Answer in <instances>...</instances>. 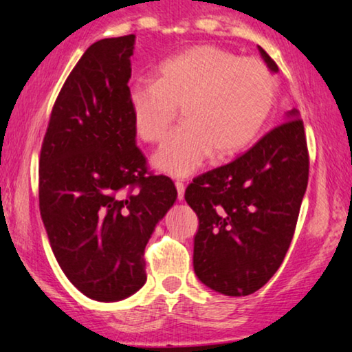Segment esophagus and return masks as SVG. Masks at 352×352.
Wrapping results in <instances>:
<instances>
[{
  "label": "esophagus",
  "instance_id": "34e87169",
  "mask_svg": "<svg viewBox=\"0 0 352 352\" xmlns=\"http://www.w3.org/2000/svg\"><path fill=\"white\" fill-rule=\"evenodd\" d=\"M175 188H177L178 201H183V199H185V185H183L182 182H175Z\"/></svg>",
  "mask_w": 352,
  "mask_h": 352
}]
</instances>
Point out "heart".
Returning a JSON list of instances; mask_svg holds the SVG:
<instances>
[{
	"label": "heart",
	"mask_w": 352,
	"mask_h": 352,
	"mask_svg": "<svg viewBox=\"0 0 352 352\" xmlns=\"http://www.w3.org/2000/svg\"><path fill=\"white\" fill-rule=\"evenodd\" d=\"M276 80L258 58L217 45H196L161 63L156 80L131 83L135 133L146 144L164 138L180 107L183 124L167 135L153 166L172 177L197 170L210 155L229 158L246 148L269 118Z\"/></svg>",
	"instance_id": "1"
}]
</instances>
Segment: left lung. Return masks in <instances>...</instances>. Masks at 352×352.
Wrapping results in <instances>:
<instances>
[{"label": "left lung", "instance_id": "1", "mask_svg": "<svg viewBox=\"0 0 352 352\" xmlns=\"http://www.w3.org/2000/svg\"><path fill=\"white\" fill-rule=\"evenodd\" d=\"M272 72L276 63L259 47ZM298 110L226 166L194 178L185 199L199 218L192 265L210 289L250 296L275 275L289 248L308 185Z\"/></svg>", "mask_w": 352, "mask_h": 352}]
</instances>
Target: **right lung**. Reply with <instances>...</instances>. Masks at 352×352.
Segmentation results:
<instances>
[{"mask_svg": "<svg viewBox=\"0 0 352 352\" xmlns=\"http://www.w3.org/2000/svg\"><path fill=\"white\" fill-rule=\"evenodd\" d=\"M135 36L94 42L52 109L39 160V208L72 285L117 302L145 285L144 251L177 199L169 177L146 172L128 101Z\"/></svg>", "mask_w": 352, "mask_h": 352, "instance_id": "1", "label": "right lung"}]
</instances>
